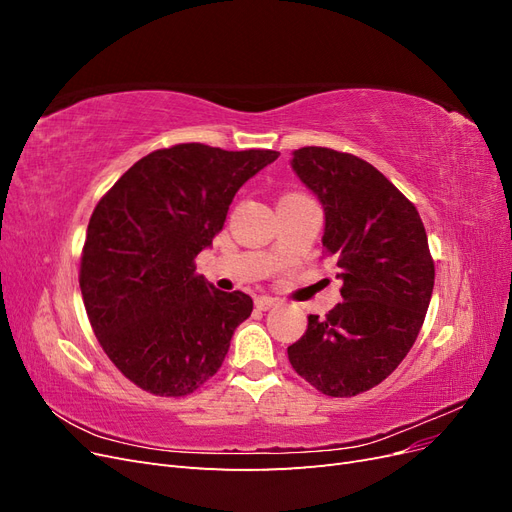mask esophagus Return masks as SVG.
<instances>
[{"label": "esophagus", "mask_w": 512, "mask_h": 512, "mask_svg": "<svg viewBox=\"0 0 512 512\" xmlns=\"http://www.w3.org/2000/svg\"><path fill=\"white\" fill-rule=\"evenodd\" d=\"M277 303V299H273V297H267V294H262V297H256V307L258 309H271V307H275Z\"/></svg>", "instance_id": "obj_1"}]
</instances>
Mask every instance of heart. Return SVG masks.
<instances>
[{"instance_id":"heart-1","label":"heart","mask_w":512,"mask_h":512,"mask_svg":"<svg viewBox=\"0 0 512 512\" xmlns=\"http://www.w3.org/2000/svg\"><path fill=\"white\" fill-rule=\"evenodd\" d=\"M286 198H288V196H286Z\"/></svg>"}]
</instances>
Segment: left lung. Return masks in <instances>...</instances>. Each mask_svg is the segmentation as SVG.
Segmentation results:
<instances>
[{
    "label": "left lung",
    "instance_id": "8db88e82",
    "mask_svg": "<svg viewBox=\"0 0 512 512\" xmlns=\"http://www.w3.org/2000/svg\"><path fill=\"white\" fill-rule=\"evenodd\" d=\"M290 164L324 207L322 247L344 301L307 316L288 359L320 393L352 397L391 376L423 327L436 277L427 232L410 200L352 153L301 147Z\"/></svg>",
    "mask_w": 512,
    "mask_h": 512
}]
</instances>
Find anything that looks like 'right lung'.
<instances>
[{
	"label": "right lung",
	"mask_w": 512,
	"mask_h": 512,
	"mask_svg": "<svg viewBox=\"0 0 512 512\" xmlns=\"http://www.w3.org/2000/svg\"><path fill=\"white\" fill-rule=\"evenodd\" d=\"M277 156L200 143L151 151L91 213L83 303L108 359L143 391L194 393L222 367L232 333L250 318L252 299L211 286L194 258L222 230L241 185Z\"/></svg>",
	"instance_id": "add662e5"
}]
</instances>
